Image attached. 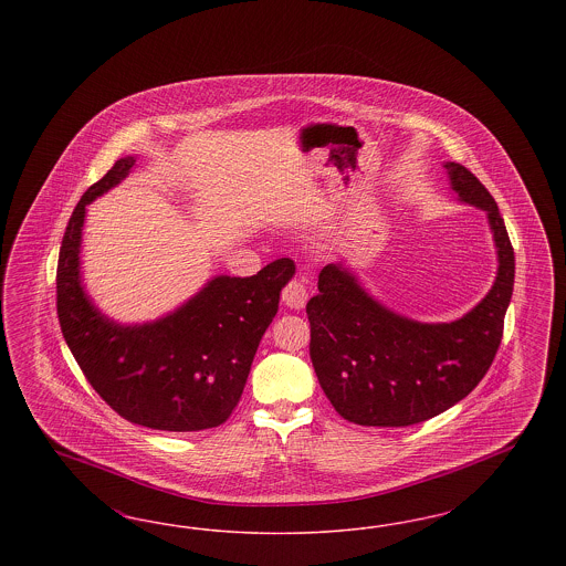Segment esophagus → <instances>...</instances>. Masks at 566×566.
Instances as JSON below:
<instances>
[{
	"label": "esophagus",
	"instance_id": "obj_1",
	"mask_svg": "<svg viewBox=\"0 0 566 566\" xmlns=\"http://www.w3.org/2000/svg\"><path fill=\"white\" fill-rule=\"evenodd\" d=\"M282 301H284V305L291 307V310H303L305 303H307V291H305V286H303L298 280H293V282H289V284L284 286Z\"/></svg>",
	"mask_w": 566,
	"mask_h": 566
}]
</instances>
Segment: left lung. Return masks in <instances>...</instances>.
<instances>
[{"label": "left lung", "mask_w": 566, "mask_h": 566, "mask_svg": "<svg viewBox=\"0 0 566 566\" xmlns=\"http://www.w3.org/2000/svg\"><path fill=\"white\" fill-rule=\"evenodd\" d=\"M458 201L484 210L496 245L488 295L450 323H420L371 295L344 263L318 275L307 301L310 356L326 399L360 427H409L462 401L485 376L501 346L513 293L512 242L499 206L460 163H443Z\"/></svg>", "instance_id": "left-lung-1"}]
</instances>
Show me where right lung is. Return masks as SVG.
I'll use <instances>...</instances> for the list:
<instances>
[{
    "label": "right lung",
    "mask_w": 566,
    "mask_h": 566,
    "mask_svg": "<svg viewBox=\"0 0 566 566\" xmlns=\"http://www.w3.org/2000/svg\"><path fill=\"white\" fill-rule=\"evenodd\" d=\"M134 167L135 157L114 163L82 195L67 222L56 265L61 331L82 374L125 420L155 431L212 429L240 403L295 263L280 259L250 277L214 275L157 321H112L82 284V231L86 206L120 185Z\"/></svg>",
    "instance_id": "right-lung-1"
}]
</instances>
